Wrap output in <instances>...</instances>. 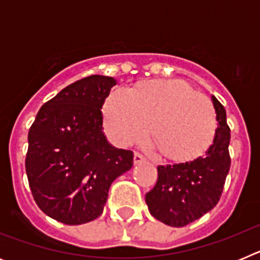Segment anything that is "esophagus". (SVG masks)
I'll return each mask as SVG.
<instances>
[{
	"label": "esophagus",
	"instance_id": "34e87169",
	"mask_svg": "<svg viewBox=\"0 0 260 260\" xmlns=\"http://www.w3.org/2000/svg\"><path fill=\"white\" fill-rule=\"evenodd\" d=\"M144 161V157L141 155V153L135 152L134 153V162L135 164H141V162Z\"/></svg>",
	"mask_w": 260,
	"mask_h": 260
}]
</instances>
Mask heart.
Returning a JSON list of instances; mask_svg holds the SVG:
<instances>
[{
  "label": "heart",
  "mask_w": 260,
  "mask_h": 260,
  "mask_svg": "<svg viewBox=\"0 0 260 260\" xmlns=\"http://www.w3.org/2000/svg\"><path fill=\"white\" fill-rule=\"evenodd\" d=\"M172 160H191L207 151L217 128L212 102L178 79H153L132 91L118 87L104 104V126L118 146L139 141L148 130Z\"/></svg>",
  "instance_id": "heart-1"
}]
</instances>
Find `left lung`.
<instances>
[{"instance_id":"1","label":"left lung","mask_w":260,"mask_h":260,"mask_svg":"<svg viewBox=\"0 0 260 260\" xmlns=\"http://www.w3.org/2000/svg\"><path fill=\"white\" fill-rule=\"evenodd\" d=\"M217 118L213 142L206 153L191 161L158 165L157 182L146 194L151 215L169 226L181 228L215 207L231 168V128L221 103L212 96Z\"/></svg>"}]
</instances>
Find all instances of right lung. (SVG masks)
<instances>
[{"label": "right lung", "instance_id": "1", "mask_svg": "<svg viewBox=\"0 0 260 260\" xmlns=\"http://www.w3.org/2000/svg\"><path fill=\"white\" fill-rule=\"evenodd\" d=\"M116 79L91 75L65 87L39 110L28 132L26 173L45 215L68 225L98 219L117 177L134 153L103 133L102 108Z\"/></svg>", "mask_w": 260, "mask_h": 260}]
</instances>
